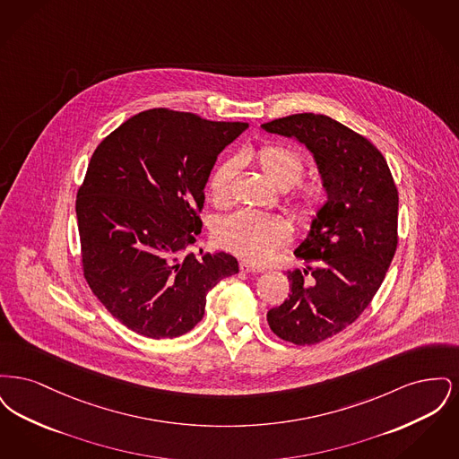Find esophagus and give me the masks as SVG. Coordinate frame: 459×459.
<instances>
[{
    "label": "esophagus",
    "mask_w": 459,
    "mask_h": 459,
    "mask_svg": "<svg viewBox=\"0 0 459 459\" xmlns=\"http://www.w3.org/2000/svg\"><path fill=\"white\" fill-rule=\"evenodd\" d=\"M240 272H244V273H263L264 272V268L263 266H256V264H253V263H240Z\"/></svg>",
    "instance_id": "esophagus-1"
}]
</instances>
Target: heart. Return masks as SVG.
I'll use <instances>...</instances> for the list:
<instances>
[{
    "label": "heart",
    "mask_w": 459,
    "mask_h": 459,
    "mask_svg": "<svg viewBox=\"0 0 459 459\" xmlns=\"http://www.w3.org/2000/svg\"><path fill=\"white\" fill-rule=\"evenodd\" d=\"M256 161L266 178L279 189H289L305 174V160L296 150L284 144H270L256 153ZM239 169L236 158L217 165L208 182V193L213 204L227 206L232 196V180ZM324 204V191L318 184H303L292 193V210L303 220L315 219ZM215 239L221 247L249 262H264L277 247L289 239L284 220L253 212H238L215 225Z\"/></svg>",
    "instance_id": "obj_1"
}]
</instances>
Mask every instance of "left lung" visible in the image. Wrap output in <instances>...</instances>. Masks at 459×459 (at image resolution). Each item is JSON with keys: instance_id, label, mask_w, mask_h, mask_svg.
Returning <instances> with one entry per match:
<instances>
[{"instance_id": "8db88e82", "label": "left lung", "mask_w": 459, "mask_h": 459, "mask_svg": "<svg viewBox=\"0 0 459 459\" xmlns=\"http://www.w3.org/2000/svg\"><path fill=\"white\" fill-rule=\"evenodd\" d=\"M262 127L305 144L327 193L294 251L307 266L287 272L290 294L266 313L275 335L311 346L351 325L384 282L397 247L399 196L382 153L327 115L298 113Z\"/></svg>"}]
</instances>
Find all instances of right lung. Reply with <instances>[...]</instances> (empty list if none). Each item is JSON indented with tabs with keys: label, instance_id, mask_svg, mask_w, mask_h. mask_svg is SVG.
I'll use <instances>...</instances> for the list:
<instances>
[{
	"label": "right lung",
	"instance_id": "add662e5",
	"mask_svg": "<svg viewBox=\"0 0 459 459\" xmlns=\"http://www.w3.org/2000/svg\"><path fill=\"white\" fill-rule=\"evenodd\" d=\"M249 126L195 113L141 111L91 156L75 212L94 296L134 332L172 339L196 327L206 294L239 272L232 255L182 256L201 232L204 186L223 148Z\"/></svg>",
	"mask_w": 459,
	"mask_h": 459
}]
</instances>
